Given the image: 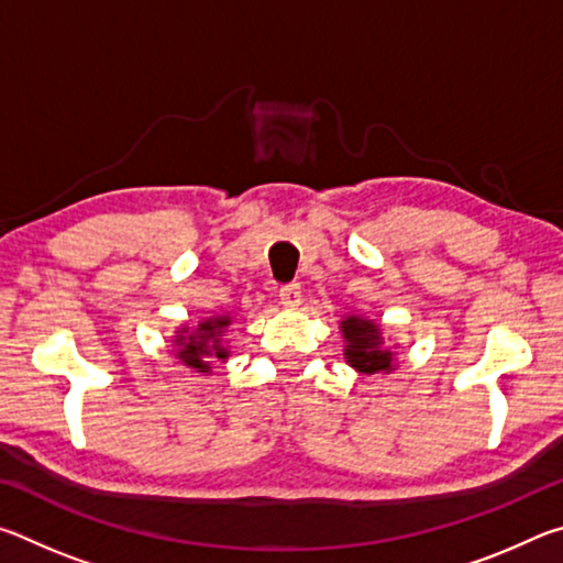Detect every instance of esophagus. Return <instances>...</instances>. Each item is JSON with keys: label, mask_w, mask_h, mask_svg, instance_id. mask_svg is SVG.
I'll use <instances>...</instances> for the list:
<instances>
[{"label": "esophagus", "mask_w": 563, "mask_h": 563, "mask_svg": "<svg viewBox=\"0 0 563 563\" xmlns=\"http://www.w3.org/2000/svg\"><path fill=\"white\" fill-rule=\"evenodd\" d=\"M300 300H302V292H300L298 283L283 285V288H280V302L283 305H288V308H298Z\"/></svg>", "instance_id": "obj_1"}]
</instances>
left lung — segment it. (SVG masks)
Returning <instances> with one entry per match:
<instances>
[{
  "label": "left lung",
  "instance_id": "left-lung-1",
  "mask_svg": "<svg viewBox=\"0 0 563 563\" xmlns=\"http://www.w3.org/2000/svg\"><path fill=\"white\" fill-rule=\"evenodd\" d=\"M342 338H345V360L357 373H393L395 352L385 347L383 332L373 320L350 316L340 322Z\"/></svg>",
  "mask_w": 563,
  "mask_h": 563
}]
</instances>
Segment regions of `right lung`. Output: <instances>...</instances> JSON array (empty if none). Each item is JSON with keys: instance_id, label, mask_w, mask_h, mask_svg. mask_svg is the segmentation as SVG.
<instances>
[{"instance_id": "1", "label": "right lung", "mask_w": 563, "mask_h": 563, "mask_svg": "<svg viewBox=\"0 0 563 563\" xmlns=\"http://www.w3.org/2000/svg\"><path fill=\"white\" fill-rule=\"evenodd\" d=\"M228 325H231V318L218 316L198 322L194 332L180 328L174 340L178 345L176 357L196 373H211V362H206V357L228 360V350L223 347V332Z\"/></svg>"}]
</instances>
